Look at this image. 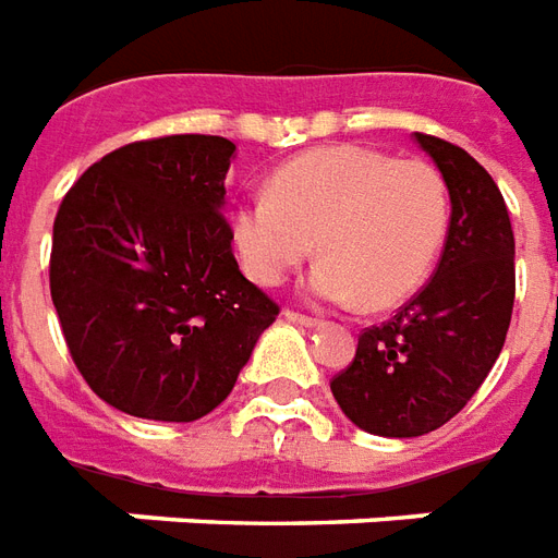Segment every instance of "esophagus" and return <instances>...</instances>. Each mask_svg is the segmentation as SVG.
Segmentation results:
<instances>
[{
	"instance_id": "esophagus-1",
	"label": "esophagus",
	"mask_w": 558,
	"mask_h": 558,
	"mask_svg": "<svg viewBox=\"0 0 558 558\" xmlns=\"http://www.w3.org/2000/svg\"><path fill=\"white\" fill-rule=\"evenodd\" d=\"M284 320H291L296 327H306V329H318L320 320L308 318V315H300V312H284Z\"/></svg>"
}]
</instances>
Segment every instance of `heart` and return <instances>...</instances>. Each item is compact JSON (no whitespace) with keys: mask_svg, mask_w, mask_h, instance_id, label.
Returning <instances> with one entry per match:
<instances>
[{"mask_svg":"<svg viewBox=\"0 0 558 558\" xmlns=\"http://www.w3.org/2000/svg\"><path fill=\"white\" fill-rule=\"evenodd\" d=\"M449 222V186L434 166L329 145L284 162L267 195L231 210L229 231L252 282L279 284L318 250V267L303 284L308 300L324 306L360 300L384 312L428 282Z\"/></svg>","mask_w":558,"mask_h":558,"instance_id":"obj_1","label":"heart"}]
</instances>
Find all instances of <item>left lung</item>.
Here are the masks:
<instances>
[{
  "label": "left lung",
  "mask_w": 558,
  "mask_h": 558,
  "mask_svg": "<svg viewBox=\"0 0 558 558\" xmlns=\"http://www.w3.org/2000/svg\"><path fill=\"white\" fill-rule=\"evenodd\" d=\"M449 186L451 222L437 274L396 318L365 329L332 398L356 428L422 437L485 384L514 306V234L499 186L458 145L413 133Z\"/></svg>",
  "instance_id": "1"
}]
</instances>
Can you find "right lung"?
I'll return each instance as SVG.
<instances>
[{"mask_svg":"<svg viewBox=\"0 0 558 558\" xmlns=\"http://www.w3.org/2000/svg\"><path fill=\"white\" fill-rule=\"evenodd\" d=\"M234 142L162 136L95 162L52 226L50 294L109 408L195 422L219 408L279 308L240 274L226 174Z\"/></svg>","mask_w":558,"mask_h":558,"instance_id":"obj_1","label":"right lung"}]
</instances>
